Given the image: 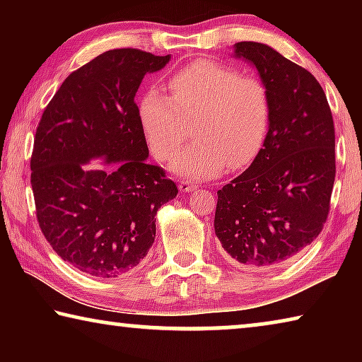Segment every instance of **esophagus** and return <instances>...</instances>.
Wrapping results in <instances>:
<instances>
[{"label":"esophagus","instance_id":"obj_1","mask_svg":"<svg viewBox=\"0 0 362 362\" xmlns=\"http://www.w3.org/2000/svg\"><path fill=\"white\" fill-rule=\"evenodd\" d=\"M196 188H198V185H196V183H193V182H189V180H180L179 182L180 192H194Z\"/></svg>","mask_w":362,"mask_h":362}]
</instances>
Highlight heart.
<instances>
[{
	"label": "heart",
	"mask_w": 362,
	"mask_h": 362,
	"mask_svg": "<svg viewBox=\"0 0 362 362\" xmlns=\"http://www.w3.org/2000/svg\"><path fill=\"white\" fill-rule=\"evenodd\" d=\"M170 95L148 90L140 100L139 118L153 155L166 161L194 122L192 144L177 153L175 173L212 179L254 161L269 126V93L257 76L214 60H196L169 81Z\"/></svg>",
	"instance_id": "obj_1"
}]
</instances>
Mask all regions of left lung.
<instances>
[{"instance_id": "8db88e82", "label": "left lung", "mask_w": 362, "mask_h": 362, "mask_svg": "<svg viewBox=\"0 0 362 362\" xmlns=\"http://www.w3.org/2000/svg\"><path fill=\"white\" fill-rule=\"evenodd\" d=\"M269 93L263 148L218 189L214 228L228 259L247 268L289 262L322 231L335 180L332 112L317 79L273 47L235 46Z\"/></svg>"}]
</instances>
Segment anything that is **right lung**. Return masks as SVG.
<instances>
[{
	"instance_id": "obj_1",
	"label": "right lung",
	"mask_w": 362,
	"mask_h": 362,
	"mask_svg": "<svg viewBox=\"0 0 362 362\" xmlns=\"http://www.w3.org/2000/svg\"><path fill=\"white\" fill-rule=\"evenodd\" d=\"M170 56L107 51L66 76L36 127L30 168L42 235L56 254L97 278L131 273L156 236V212L179 189L146 163L134 97L146 73ZM105 157V171L83 163Z\"/></svg>"
}]
</instances>
